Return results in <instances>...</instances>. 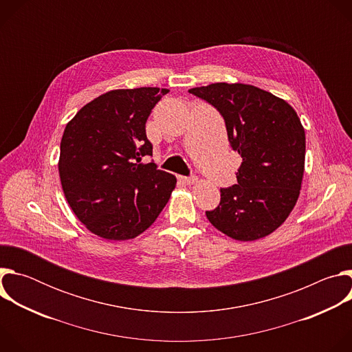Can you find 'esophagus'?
I'll use <instances>...</instances> for the list:
<instances>
[{
  "label": "esophagus",
  "mask_w": 352,
  "mask_h": 352,
  "mask_svg": "<svg viewBox=\"0 0 352 352\" xmlns=\"http://www.w3.org/2000/svg\"><path fill=\"white\" fill-rule=\"evenodd\" d=\"M179 181L181 182H184L185 185H193L196 181H197V178L196 177H179Z\"/></svg>",
  "instance_id": "esophagus-1"
}]
</instances>
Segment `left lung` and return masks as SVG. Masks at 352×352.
Segmentation results:
<instances>
[{
	"mask_svg": "<svg viewBox=\"0 0 352 352\" xmlns=\"http://www.w3.org/2000/svg\"><path fill=\"white\" fill-rule=\"evenodd\" d=\"M223 116L232 150L242 163L236 184L221 188L209 221L236 241L277 230L292 212L305 168V131L295 110L270 91L243 83L189 89Z\"/></svg>",
	"mask_w": 352,
	"mask_h": 352,
	"instance_id": "1",
	"label": "left lung"
}]
</instances>
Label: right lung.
Masks as SVG:
<instances>
[{
    "mask_svg": "<svg viewBox=\"0 0 352 352\" xmlns=\"http://www.w3.org/2000/svg\"><path fill=\"white\" fill-rule=\"evenodd\" d=\"M167 89H117L96 97L67 124L58 162L61 185L75 216L111 241L138 236L152 226L177 178L142 163L152 156L146 121Z\"/></svg>",
    "mask_w": 352,
    "mask_h": 352,
    "instance_id": "add662e5",
    "label": "right lung"
}]
</instances>
